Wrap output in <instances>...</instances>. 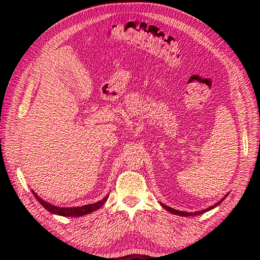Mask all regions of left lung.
<instances>
[{
  "instance_id": "1",
  "label": "left lung",
  "mask_w": 260,
  "mask_h": 260,
  "mask_svg": "<svg viewBox=\"0 0 260 260\" xmlns=\"http://www.w3.org/2000/svg\"><path fill=\"white\" fill-rule=\"evenodd\" d=\"M228 197V194L225 196V197H223L221 200L220 201H218L217 203L215 204H213V206H211V207H209V208H207L206 210H202V211H198V212H186V211H179V210H175V209H173V208H170V207H168V206H165V204H163V203H161V206L167 210V211H169V212H171V213H173V214H176V215H181V217H190V215H198V214H202V213H204V212H207V211H209V210H211V209H213V208H215L217 206H219L220 203H221L225 198Z\"/></svg>"
}]
</instances>
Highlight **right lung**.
Instances as JSON below:
<instances>
[{"instance_id": "right-lung-1", "label": "right lung", "mask_w": 260, "mask_h": 260, "mask_svg": "<svg viewBox=\"0 0 260 260\" xmlns=\"http://www.w3.org/2000/svg\"><path fill=\"white\" fill-rule=\"evenodd\" d=\"M33 194H35L37 200L40 202L43 208L47 209L49 212L58 214V215H62V217H81V215H85L88 213H91L93 211H96L99 208H101L103 204L106 202V200L108 199V196L105 197L103 200L91 203V204H86V206L82 207H76V208H60L57 206H52L49 202H46L45 200H42L40 197H38L37 193L35 191H32Z\"/></svg>"}]
</instances>
